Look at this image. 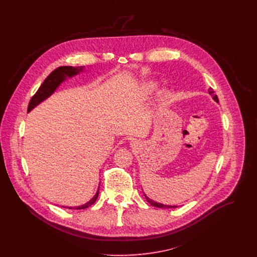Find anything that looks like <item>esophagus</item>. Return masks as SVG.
<instances>
[{"mask_svg":"<svg viewBox=\"0 0 257 257\" xmlns=\"http://www.w3.org/2000/svg\"><path fill=\"white\" fill-rule=\"evenodd\" d=\"M131 146H132V147H133V146H135V142H134V141H132V142H131Z\"/></svg>","mask_w":257,"mask_h":257,"instance_id":"obj_1","label":"esophagus"}]
</instances>
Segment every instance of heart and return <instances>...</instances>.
I'll return each instance as SVG.
<instances>
[{"mask_svg": "<svg viewBox=\"0 0 257 257\" xmlns=\"http://www.w3.org/2000/svg\"><path fill=\"white\" fill-rule=\"evenodd\" d=\"M157 88H158L157 83L149 82L144 88V94L146 96H150L157 90ZM169 98H170V92L168 90H164L160 93V101L161 102H166L167 100H169Z\"/></svg>", "mask_w": 257, "mask_h": 257, "instance_id": "1", "label": "heart"}]
</instances>
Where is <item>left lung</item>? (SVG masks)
Listing matches in <instances>:
<instances>
[{
  "label": "left lung",
  "mask_w": 257,
  "mask_h": 257,
  "mask_svg": "<svg viewBox=\"0 0 257 257\" xmlns=\"http://www.w3.org/2000/svg\"><path fill=\"white\" fill-rule=\"evenodd\" d=\"M209 94L213 96V100H214L215 102L219 103V99H218L217 95H214V91H213V89H212V88H210V89H209ZM145 197H146L147 202H148L151 206H153V207L160 208V209H171V208H177V206H169V205H163V204H161V203H157V202H155V201H153V200L149 199L146 194H145Z\"/></svg>",
  "instance_id": "1"
}]
</instances>
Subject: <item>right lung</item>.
<instances>
[{"mask_svg": "<svg viewBox=\"0 0 257 257\" xmlns=\"http://www.w3.org/2000/svg\"><path fill=\"white\" fill-rule=\"evenodd\" d=\"M84 68H85L84 66H79V67L61 66V67H58L57 69H55L54 71H52L46 77V79L43 81L41 86L38 88L35 96L32 98V100L29 104V107H28V112L34 110L40 103H42L44 100L49 98L67 78H72L78 74L82 73L84 71ZM99 190H100V184H99V187H98V190H97L95 196L91 200H89L87 203H85L81 206H76V207H64V206H62V207L67 208V209H71V210L87 209L90 206H92L96 202V200L98 199Z\"/></svg>", "mask_w": 257, "mask_h": 257, "instance_id": "add662e5", "label": "right lung"}]
</instances>
